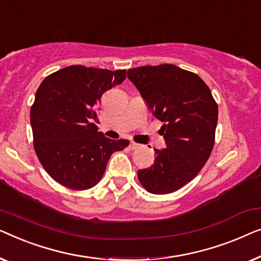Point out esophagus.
I'll return each mask as SVG.
<instances>
[{
  "instance_id": "esophagus-1",
  "label": "esophagus",
  "mask_w": 261,
  "mask_h": 261,
  "mask_svg": "<svg viewBox=\"0 0 261 261\" xmlns=\"http://www.w3.org/2000/svg\"><path fill=\"white\" fill-rule=\"evenodd\" d=\"M139 148V144H137V143H135V142H131L130 143V149L131 150H136V149H138Z\"/></svg>"
}]
</instances>
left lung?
Segmentation results:
<instances>
[{"label": "left lung", "instance_id": "left-lung-1", "mask_svg": "<svg viewBox=\"0 0 261 261\" xmlns=\"http://www.w3.org/2000/svg\"><path fill=\"white\" fill-rule=\"evenodd\" d=\"M152 115L163 122L160 134L167 148L155 150L151 167L138 170L151 194L174 193L199 174L211 156L218 124V104L195 73L171 64L127 71Z\"/></svg>", "mask_w": 261, "mask_h": 261}]
</instances>
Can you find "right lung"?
I'll list each match as a JSON object with an SVG mask.
<instances>
[{"label":"right lung","mask_w":261,"mask_h":261,"mask_svg":"<svg viewBox=\"0 0 261 261\" xmlns=\"http://www.w3.org/2000/svg\"><path fill=\"white\" fill-rule=\"evenodd\" d=\"M125 78V69L73 65L43 79L31 124L36 156L54 181L73 190L92 188L112 153L129 145L127 139L106 138L93 123L101 95Z\"/></svg>","instance_id":"1"}]
</instances>
